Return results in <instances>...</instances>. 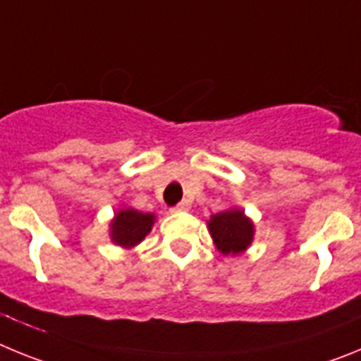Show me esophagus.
<instances>
[{
	"instance_id": "esophagus-1",
	"label": "esophagus",
	"mask_w": 361,
	"mask_h": 361,
	"mask_svg": "<svg viewBox=\"0 0 361 361\" xmlns=\"http://www.w3.org/2000/svg\"><path fill=\"white\" fill-rule=\"evenodd\" d=\"M190 200H183V202H178L177 206H175L173 208V212H188V209H190Z\"/></svg>"
}]
</instances>
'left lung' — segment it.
I'll list each match as a JSON object with an SVG mask.
<instances>
[{
	"label": "left lung",
	"instance_id": "8db88e82",
	"mask_svg": "<svg viewBox=\"0 0 361 361\" xmlns=\"http://www.w3.org/2000/svg\"><path fill=\"white\" fill-rule=\"evenodd\" d=\"M208 229L213 244L222 255L237 257L253 244V220L240 208H231L212 215L208 220Z\"/></svg>",
	"mask_w": 361,
	"mask_h": 361
}]
</instances>
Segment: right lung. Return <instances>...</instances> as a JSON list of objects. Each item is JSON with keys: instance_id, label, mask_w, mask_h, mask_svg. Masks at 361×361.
Segmentation results:
<instances>
[{"instance_id": "add662e5", "label": "right lung", "mask_w": 361, "mask_h": 361, "mask_svg": "<svg viewBox=\"0 0 361 361\" xmlns=\"http://www.w3.org/2000/svg\"><path fill=\"white\" fill-rule=\"evenodd\" d=\"M155 224L153 213H142L123 206L110 220V240L123 250H133L141 244Z\"/></svg>"}]
</instances>
